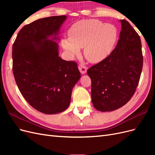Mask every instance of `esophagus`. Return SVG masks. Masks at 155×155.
Segmentation results:
<instances>
[{
    "mask_svg": "<svg viewBox=\"0 0 155 155\" xmlns=\"http://www.w3.org/2000/svg\"><path fill=\"white\" fill-rule=\"evenodd\" d=\"M78 68L79 70V71L82 74H84L87 72V68L85 67V65H84L83 64H80L78 66Z\"/></svg>",
    "mask_w": 155,
    "mask_h": 155,
    "instance_id": "34e87169",
    "label": "esophagus"
}]
</instances>
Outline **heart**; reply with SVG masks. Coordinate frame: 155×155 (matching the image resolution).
I'll list each match as a JSON object with an SVG mask.
<instances>
[{"label":"heart","instance_id":"obj_1","mask_svg":"<svg viewBox=\"0 0 155 155\" xmlns=\"http://www.w3.org/2000/svg\"><path fill=\"white\" fill-rule=\"evenodd\" d=\"M68 39L61 45L70 58L84 48V55L91 63H99L111 53L118 37V30L110 24L87 19L74 24L68 30Z\"/></svg>","mask_w":155,"mask_h":155}]
</instances>
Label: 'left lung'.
Returning <instances> with one entry per match:
<instances>
[{
  "instance_id": "1",
  "label": "left lung",
  "mask_w": 155,
  "mask_h": 155,
  "mask_svg": "<svg viewBox=\"0 0 155 155\" xmlns=\"http://www.w3.org/2000/svg\"><path fill=\"white\" fill-rule=\"evenodd\" d=\"M121 30L116 48L105 59L87 70L92 82L94 107L112 111L125 105L137 88L143 67L141 40L126 20H120Z\"/></svg>"
}]
</instances>
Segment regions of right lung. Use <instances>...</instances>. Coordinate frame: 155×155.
Masks as SVG:
<instances>
[{
  "instance_id": "right-lung-1",
  "label": "right lung",
  "mask_w": 155,
  "mask_h": 155,
  "mask_svg": "<svg viewBox=\"0 0 155 155\" xmlns=\"http://www.w3.org/2000/svg\"><path fill=\"white\" fill-rule=\"evenodd\" d=\"M66 19V15L52 16L25 25L12 47L13 72L18 89L32 107L47 114L67 109L72 88L81 77L76 62L59 56L56 35Z\"/></svg>"
}]
</instances>
